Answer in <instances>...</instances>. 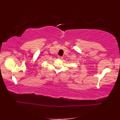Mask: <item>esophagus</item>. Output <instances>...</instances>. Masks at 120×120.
Returning a JSON list of instances; mask_svg holds the SVG:
<instances>
[{
  "instance_id": "1",
  "label": "esophagus",
  "mask_w": 120,
  "mask_h": 120,
  "mask_svg": "<svg viewBox=\"0 0 120 120\" xmlns=\"http://www.w3.org/2000/svg\"><path fill=\"white\" fill-rule=\"evenodd\" d=\"M58 57L59 59H62L63 58L62 56H59Z\"/></svg>"
}]
</instances>
